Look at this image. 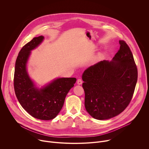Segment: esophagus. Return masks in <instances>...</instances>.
Instances as JSON below:
<instances>
[{
  "mask_svg": "<svg viewBox=\"0 0 149 149\" xmlns=\"http://www.w3.org/2000/svg\"><path fill=\"white\" fill-rule=\"evenodd\" d=\"M77 84H78V85H81V84H82V79H78L77 80Z\"/></svg>",
  "mask_w": 149,
  "mask_h": 149,
  "instance_id": "34e87169",
  "label": "esophagus"
}]
</instances>
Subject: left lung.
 <instances>
[{
    "mask_svg": "<svg viewBox=\"0 0 149 149\" xmlns=\"http://www.w3.org/2000/svg\"><path fill=\"white\" fill-rule=\"evenodd\" d=\"M111 61H101L88 67L82 79L85 107L97 120H107L122 113L133 97L137 81V68L132 52L125 41Z\"/></svg>",
    "mask_w": 149,
    "mask_h": 149,
    "instance_id": "8db88e82",
    "label": "left lung"
}]
</instances>
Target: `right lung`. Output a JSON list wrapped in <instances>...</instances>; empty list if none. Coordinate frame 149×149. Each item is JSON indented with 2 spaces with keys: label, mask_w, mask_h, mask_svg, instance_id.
<instances>
[{
  "label": "right lung",
  "mask_w": 149,
  "mask_h": 149,
  "mask_svg": "<svg viewBox=\"0 0 149 149\" xmlns=\"http://www.w3.org/2000/svg\"><path fill=\"white\" fill-rule=\"evenodd\" d=\"M44 39L43 36L35 37L20 49L15 63L13 83L16 96L22 107L34 118L49 120L60 112L77 79L58 78L40 88L36 87L29 76L26 64L31 51Z\"/></svg>",
  "instance_id": "obj_1"
}]
</instances>
